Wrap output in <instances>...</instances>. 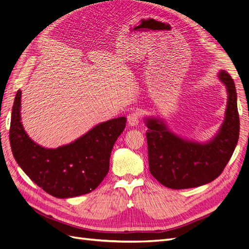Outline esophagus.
Listing matches in <instances>:
<instances>
[{
  "label": "esophagus",
  "mask_w": 249,
  "mask_h": 249,
  "mask_svg": "<svg viewBox=\"0 0 249 249\" xmlns=\"http://www.w3.org/2000/svg\"><path fill=\"white\" fill-rule=\"evenodd\" d=\"M140 119V113L139 112H133L131 114L127 115V124L131 126H136L139 124Z\"/></svg>",
  "instance_id": "34e87169"
}]
</instances>
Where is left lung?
<instances>
[{
	"label": "left lung",
	"mask_w": 249,
	"mask_h": 249,
	"mask_svg": "<svg viewBox=\"0 0 249 249\" xmlns=\"http://www.w3.org/2000/svg\"><path fill=\"white\" fill-rule=\"evenodd\" d=\"M227 87L228 105L219 131L207 142L184 139L161 118L146 117L148 165L153 177L171 189L206 185L221 175L236 148L240 120L235 83L225 71L218 73Z\"/></svg>",
	"instance_id": "left-lung-1"
}]
</instances>
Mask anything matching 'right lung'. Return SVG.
Masks as SVG:
<instances>
[{
	"instance_id": "add662e5",
	"label": "right lung",
	"mask_w": 249,
	"mask_h": 249,
	"mask_svg": "<svg viewBox=\"0 0 249 249\" xmlns=\"http://www.w3.org/2000/svg\"><path fill=\"white\" fill-rule=\"evenodd\" d=\"M20 97L18 90L9 132L12 154L20 168L52 196L69 198L93 191L107 176L113 145L124 132L126 118L110 119L70 144L46 148L30 138L22 126Z\"/></svg>"
}]
</instances>
